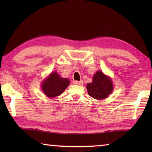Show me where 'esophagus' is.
Segmentation results:
<instances>
[{
  "mask_svg": "<svg viewBox=\"0 0 152 152\" xmlns=\"http://www.w3.org/2000/svg\"><path fill=\"white\" fill-rule=\"evenodd\" d=\"M74 84H76V85H82V84H83V81L82 80H80V81L75 80V81H74Z\"/></svg>",
  "mask_w": 152,
  "mask_h": 152,
  "instance_id": "34e87169",
  "label": "esophagus"
}]
</instances>
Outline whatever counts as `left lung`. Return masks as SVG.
<instances>
[{
    "instance_id": "8db88e82",
    "label": "left lung",
    "mask_w": 152,
    "mask_h": 152,
    "mask_svg": "<svg viewBox=\"0 0 152 152\" xmlns=\"http://www.w3.org/2000/svg\"><path fill=\"white\" fill-rule=\"evenodd\" d=\"M86 88L90 96L95 99L101 100L111 93L113 86L109 77L105 76L102 72L98 71L93 76L92 82L87 84Z\"/></svg>"
}]
</instances>
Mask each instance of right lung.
<instances>
[{
    "instance_id": "add662e5",
    "label": "right lung",
    "mask_w": 152,
    "mask_h": 152,
    "mask_svg": "<svg viewBox=\"0 0 152 152\" xmlns=\"http://www.w3.org/2000/svg\"><path fill=\"white\" fill-rule=\"evenodd\" d=\"M69 84L68 79L61 78L57 72H53L43 82L42 88L46 96L56 97L62 93Z\"/></svg>"
}]
</instances>
